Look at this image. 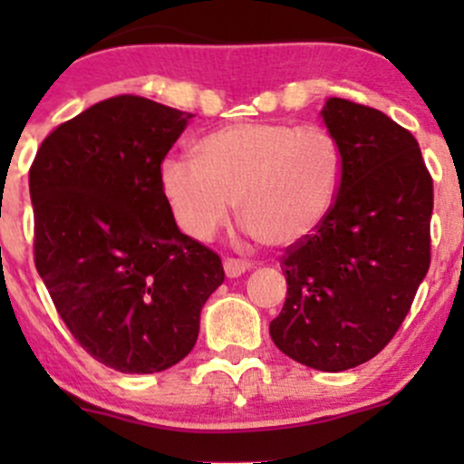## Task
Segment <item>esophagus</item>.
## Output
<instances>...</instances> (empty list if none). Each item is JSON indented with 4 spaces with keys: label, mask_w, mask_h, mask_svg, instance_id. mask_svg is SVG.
Instances as JSON below:
<instances>
[{
    "label": "esophagus",
    "mask_w": 464,
    "mask_h": 464,
    "mask_svg": "<svg viewBox=\"0 0 464 464\" xmlns=\"http://www.w3.org/2000/svg\"><path fill=\"white\" fill-rule=\"evenodd\" d=\"M246 269H251V262L240 258H224V274H227L228 278H237V276L245 274Z\"/></svg>",
    "instance_id": "1"
}]
</instances>
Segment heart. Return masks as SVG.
Here are the masks:
<instances>
[{"instance_id": "1", "label": "heart", "mask_w": 464, "mask_h": 464, "mask_svg": "<svg viewBox=\"0 0 464 464\" xmlns=\"http://www.w3.org/2000/svg\"><path fill=\"white\" fill-rule=\"evenodd\" d=\"M199 161L170 157L161 188L177 224L198 240L213 236L236 204L237 218L262 245L292 246L330 215L343 157L319 125L233 123L202 139Z\"/></svg>"}]
</instances>
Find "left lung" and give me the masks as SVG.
Listing matches in <instances>:
<instances>
[{"label":"left lung","mask_w":464,"mask_h":464,"mask_svg":"<svg viewBox=\"0 0 464 464\" xmlns=\"http://www.w3.org/2000/svg\"><path fill=\"white\" fill-rule=\"evenodd\" d=\"M343 157L325 222L287 246L280 353L341 372L382 353L431 265L433 179L413 134L375 107L330 98L321 111Z\"/></svg>","instance_id":"1"}]
</instances>
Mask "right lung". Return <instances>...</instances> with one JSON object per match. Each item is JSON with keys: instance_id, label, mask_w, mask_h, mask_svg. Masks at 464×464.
Wrapping results in <instances>:
<instances>
[{"instance_id": "obj_1", "label": "right lung", "mask_w": 464, "mask_h": 464, "mask_svg": "<svg viewBox=\"0 0 464 464\" xmlns=\"http://www.w3.org/2000/svg\"><path fill=\"white\" fill-rule=\"evenodd\" d=\"M193 114L114 96L58 125L29 170L35 269L96 362L150 375L179 363L224 283L222 260L179 231L161 163Z\"/></svg>"}]
</instances>
